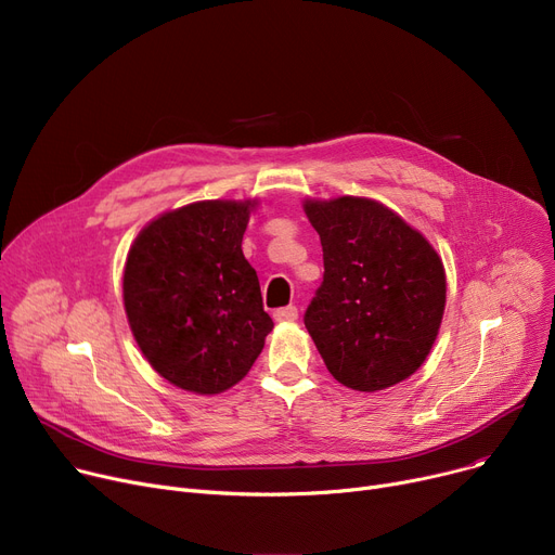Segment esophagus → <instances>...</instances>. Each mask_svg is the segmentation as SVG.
<instances>
[{"label":"esophagus","mask_w":555,"mask_h":555,"mask_svg":"<svg viewBox=\"0 0 555 555\" xmlns=\"http://www.w3.org/2000/svg\"><path fill=\"white\" fill-rule=\"evenodd\" d=\"M273 318H275L278 322H293V320H298V309H296V307L278 309V311L273 313Z\"/></svg>","instance_id":"34e87169"}]
</instances>
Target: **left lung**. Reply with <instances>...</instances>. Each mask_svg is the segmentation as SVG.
<instances>
[{
  "instance_id": "obj_1",
  "label": "left lung",
  "mask_w": 555,
  "mask_h": 555,
  "mask_svg": "<svg viewBox=\"0 0 555 555\" xmlns=\"http://www.w3.org/2000/svg\"><path fill=\"white\" fill-rule=\"evenodd\" d=\"M305 212L324 259L305 327L324 365L358 392L410 378L441 327V257L405 219L367 197L307 199Z\"/></svg>"
}]
</instances>
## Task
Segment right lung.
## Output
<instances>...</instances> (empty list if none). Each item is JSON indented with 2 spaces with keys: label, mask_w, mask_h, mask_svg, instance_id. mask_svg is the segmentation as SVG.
I'll list each match as a JSON object with an SVG mask.
<instances>
[{
  "label": "right lung",
  "mask_w": 555,
  "mask_h": 555,
  "mask_svg": "<svg viewBox=\"0 0 555 555\" xmlns=\"http://www.w3.org/2000/svg\"><path fill=\"white\" fill-rule=\"evenodd\" d=\"M257 199L194 202L152 219L127 253L122 302L154 372L194 395L240 383L264 349V311L242 240Z\"/></svg>",
  "instance_id": "obj_1"
}]
</instances>
